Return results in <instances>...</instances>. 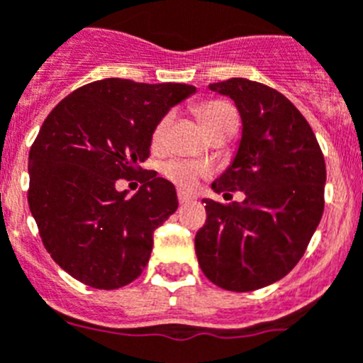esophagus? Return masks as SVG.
I'll list each match as a JSON object with an SVG mask.
<instances>
[{
	"instance_id": "34e87169",
	"label": "esophagus",
	"mask_w": 363,
	"mask_h": 363,
	"mask_svg": "<svg viewBox=\"0 0 363 363\" xmlns=\"http://www.w3.org/2000/svg\"><path fill=\"white\" fill-rule=\"evenodd\" d=\"M178 201L179 203H189V201H194V196L187 194L184 191H178Z\"/></svg>"
}]
</instances>
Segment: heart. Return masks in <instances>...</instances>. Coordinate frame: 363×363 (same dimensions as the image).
Returning <instances> with one entry per match:
<instances>
[{
	"mask_svg": "<svg viewBox=\"0 0 363 363\" xmlns=\"http://www.w3.org/2000/svg\"><path fill=\"white\" fill-rule=\"evenodd\" d=\"M196 115L201 121L207 133L218 131V129L227 128V125H238V113L234 106L225 101H207L196 108ZM169 124H171V115H164L155 125L151 135L152 147H160L165 140V133H167ZM162 174L172 182L179 189H192L198 184L199 178L208 174V171L201 165L189 162L184 158H172L162 165Z\"/></svg>",
	"mask_w": 363,
	"mask_h": 363,
	"instance_id": "b5f03b06",
	"label": "heart"
}]
</instances>
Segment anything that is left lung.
I'll return each mask as SVG.
<instances>
[{"label":"left lung","mask_w":363,"mask_h":363,"mask_svg":"<svg viewBox=\"0 0 363 363\" xmlns=\"http://www.w3.org/2000/svg\"><path fill=\"white\" fill-rule=\"evenodd\" d=\"M208 88L230 97L242 122L238 152L212 189L241 191L245 199H203L196 255L216 286L254 291L290 274L310 245L324 212V155L308 121L277 89L241 77Z\"/></svg>","instance_id":"left-lung-1"}]
</instances>
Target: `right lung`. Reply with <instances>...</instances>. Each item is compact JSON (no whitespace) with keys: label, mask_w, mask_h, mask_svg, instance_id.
Segmentation results:
<instances>
[{"label":"right lung","mask_w":363,"mask_h":363,"mask_svg":"<svg viewBox=\"0 0 363 363\" xmlns=\"http://www.w3.org/2000/svg\"><path fill=\"white\" fill-rule=\"evenodd\" d=\"M194 86L102 79L52 109L28 155V207L43 245L73 279L116 290L144 272L152 234L178 208L174 185L146 172L133 196L121 177L141 174L151 135Z\"/></svg>","instance_id":"1"}]
</instances>
